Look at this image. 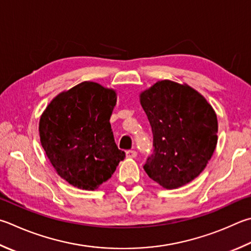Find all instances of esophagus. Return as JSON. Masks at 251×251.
I'll use <instances>...</instances> for the list:
<instances>
[{
  "label": "esophagus",
  "mask_w": 251,
  "mask_h": 251,
  "mask_svg": "<svg viewBox=\"0 0 251 251\" xmlns=\"http://www.w3.org/2000/svg\"><path fill=\"white\" fill-rule=\"evenodd\" d=\"M136 156H137V152L135 150H128V151H126V158H136Z\"/></svg>",
  "instance_id": "1"
}]
</instances>
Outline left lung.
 Listing matches in <instances>:
<instances>
[{
  "instance_id": "1",
  "label": "left lung",
  "mask_w": 251,
  "mask_h": 251,
  "mask_svg": "<svg viewBox=\"0 0 251 251\" xmlns=\"http://www.w3.org/2000/svg\"><path fill=\"white\" fill-rule=\"evenodd\" d=\"M153 135L146 173L167 190L190 183L211 160L217 145V116L186 83L158 81L139 94Z\"/></svg>"
}]
</instances>
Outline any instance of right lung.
<instances>
[{
    "mask_svg": "<svg viewBox=\"0 0 251 251\" xmlns=\"http://www.w3.org/2000/svg\"><path fill=\"white\" fill-rule=\"evenodd\" d=\"M116 101L115 90L84 81L54 97L40 116L45 152L58 176L75 188L97 190L125 158L110 123Z\"/></svg>",
    "mask_w": 251,
    "mask_h": 251,
    "instance_id": "right-lung-1",
    "label": "right lung"
}]
</instances>
